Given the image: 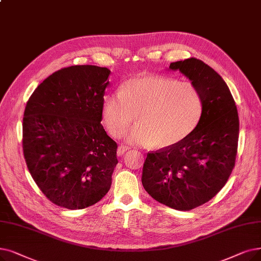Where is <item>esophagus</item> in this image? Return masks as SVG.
Returning <instances> with one entry per match:
<instances>
[{"label": "esophagus", "instance_id": "esophagus-1", "mask_svg": "<svg viewBox=\"0 0 261 261\" xmlns=\"http://www.w3.org/2000/svg\"><path fill=\"white\" fill-rule=\"evenodd\" d=\"M127 150H129V147H127V146H123V145L118 146V148H117V155H118V156L122 155V154H123L124 152H126Z\"/></svg>", "mask_w": 261, "mask_h": 261}]
</instances>
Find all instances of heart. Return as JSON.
Segmentation results:
<instances>
[{
  "instance_id": "1",
  "label": "heart",
  "mask_w": 261,
  "mask_h": 261,
  "mask_svg": "<svg viewBox=\"0 0 261 261\" xmlns=\"http://www.w3.org/2000/svg\"><path fill=\"white\" fill-rule=\"evenodd\" d=\"M201 111V95L193 83L156 74L130 79L118 94H106L101 103L102 122L112 137L120 138L137 115L139 124L127 141L159 149L182 142L195 129Z\"/></svg>"
}]
</instances>
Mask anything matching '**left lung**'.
<instances>
[{"label": "left lung", "mask_w": 261, "mask_h": 261, "mask_svg": "<svg viewBox=\"0 0 261 261\" xmlns=\"http://www.w3.org/2000/svg\"><path fill=\"white\" fill-rule=\"evenodd\" d=\"M199 90L202 111L195 129L179 144L147 153L142 184L153 199L180 211L194 209L217 195L234 166L239 117L223 77L200 60L171 63Z\"/></svg>", "instance_id": "left-lung-1"}]
</instances>
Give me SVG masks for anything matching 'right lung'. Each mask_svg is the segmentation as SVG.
<instances>
[{"label":"right lung","instance_id":"obj_1","mask_svg":"<svg viewBox=\"0 0 261 261\" xmlns=\"http://www.w3.org/2000/svg\"><path fill=\"white\" fill-rule=\"evenodd\" d=\"M111 70L76 65L55 71L30 97L23 153L34 181L55 205H95L111 188L117 144L101 124Z\"/></svg>","mask_w":261,"mask_h":261}]
</instances>
